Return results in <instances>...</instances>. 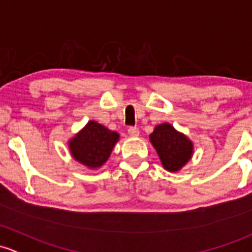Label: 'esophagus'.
Masks as SVG:
<instances>
[{
    "mask_svg": "<svg viewBox=\"0 0 252 252\" xmlns=\"http://www.w3.org/2000/svg\"><path fill=\"white\" fill-rule=\"evenodd\" d=\"M128 134L130 135L131 137H137V136H139L140 131H139V129L136 128V126H130V128L128 129Z\"/></svg>",
    "mask_w": 252,
    "mask_h": 252,
    "instance_id": "34e87169",
    "label": "esophagus"
}]
</instances>
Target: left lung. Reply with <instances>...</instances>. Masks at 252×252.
<instances>
[{"instance_id": "left-lung-1", "label": "left lung", "mask_w": 252, "mask_h": 252, "mask_svg": "<svg viewBox=\"0 0 252 252\" xmlns=\"http://www.w3.org/2000/svg\"><path fill=\"white\" fill-rule=\"evenodd\" d=\"M150 141L163 168L170 173L181 170L193 157L194 146L192 140L166 122L155 126L150 134Z\"/></svg>"}]
</instances>
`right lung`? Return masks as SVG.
I'll return each instance as SVG.
<instances>
[{"mask_svg": "<svg viewBox=\"0 0 252 252\" xmlns=\"http://www.w3.org/2000/svg\"><path fill=\"white\" fill-rule=\"evenodd\" d=\"M119 141L117 131L110 130L96 121H89L67 141L68 150L76 161L91 170L104 166Z\"/></svg>", "mask_w": 252, "mask_h": 252, "instance_id": "obj_1", "label": "right lung"}]
</instances>
